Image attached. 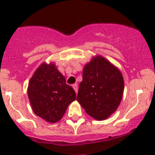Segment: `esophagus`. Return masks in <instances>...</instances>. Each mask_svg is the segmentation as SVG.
I'll return each instance as SVG.
<instances>
[{
    "mask_svg": "<svg viewBox=\"0 0 155 155\" xmlns=\"http://www.w3.org/2000/svg\"><path fill=\"white\" fill-rule=\"evenodd\" d=\"M73 89L75 90V91H76V93H77L78 92L77 84H73Z\"/></svg>",
    "mask_w": 155,
    "mask_h": 155,
    "instance_id": "esophagus-1",
    "label": "esophagus"
}]
</instances>
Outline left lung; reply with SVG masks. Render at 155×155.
<instances>
[{
	"label": "left lung",
	"mask_w": 155,
	"mask_h": 155,
	"mask_svg": "<svg viewBox=\"0 0 155 155\" xmlns=\"http://www.w3.org/2000/svg\"><path fill=\"white\" fill-rule=\"evenodd\" d=\"M124 90V77L119 69L97 55L84 67L77 101L91 117L104 120L117 110Z\"/></svg>",
	"instance_id": "1"
}]
</instances>
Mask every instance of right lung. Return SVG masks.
I'll list each match as a JSON object with an SVG mask.
<instances>
[{"label": "right lung", "mask_w": 155, "mask_h": 155, "mask_svg": "<svg viewBox=\"0 0 155 155\" xmlns=\"http://www.w3.org/2000/svg\"><path fill=\"white\" fill-rule=\"evenodd\" d=\"M28 97L35 114L47 122H58L69 105L76 100V92L54 63H42L28 82Z\"/></svg>", "instance_id": "right-lung-1"}]
</instances>
